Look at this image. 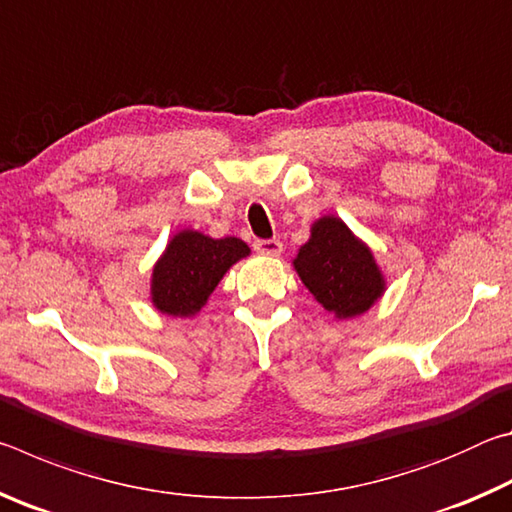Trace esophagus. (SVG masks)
Segmentation results:
<instances>
[{"instance_id": "1", "label": "esophagus", "mask_w": 512, "mask_h": 512, "mask_svg": "<svg viewBox=\"0 0 512 512\" xmlns=\"http://www.w3.org/2000/svg\"><path fill=\"white\" fill-rule=\"evenodd\" d=\"M253 248L257 250V253H262V255L277 257V255L282 253V241L280 239H255Z\"/></svg>"}]
</instances>
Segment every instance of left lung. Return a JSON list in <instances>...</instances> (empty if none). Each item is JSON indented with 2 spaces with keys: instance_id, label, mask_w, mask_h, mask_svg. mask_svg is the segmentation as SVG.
Segmentation results:
<instances>
[{
  "instance_id": "1",
  "label": "left lung",
  "mask_w": 512,
  "mask_h": 512,
  "mask_svg": "<svg viewBox=\"0 0 512 512\" xmlns=\"http://www.w3.org/2000/svg\"><path fill=\"white\" fill-rule=\"evenodd\" d=\"M293 266L311 296L336 318L361 316L384 293V277L370 248L336 216L311 225V237Z\"/></svg>"
}]
</instances>
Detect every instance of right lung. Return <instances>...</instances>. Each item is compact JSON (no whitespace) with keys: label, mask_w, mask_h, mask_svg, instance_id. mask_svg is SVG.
Instances as JSON below:
<instances>
[{"label":"right lung","mask_w":512,"mask_h":512,"mask_svg":"<svg viewBox=\"0 0 512 512\" xmlns=\"http://www.w3.org/2000/svg\"><path fill=\"white\" fill-rule=\"evenodd\" d=\"M248 253L250 248L237 237L212 239L196 230L178 232L153 268V305L169 316H194L225 271Z\"/></svg>","instance_id":"right-lung-1"}]
</instances>
